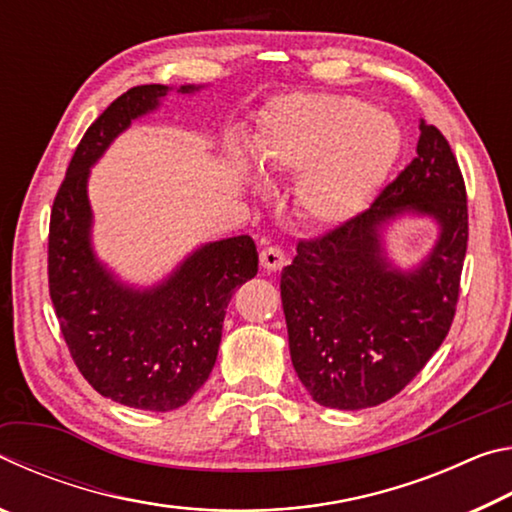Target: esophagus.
Returning <instances> with one entry per match:
<instances>
[{
    "label": "esophagus",
    "instance_id": "1",
    "mask_svg": "<svg viewBox=\"0 0 512 512\" xmlns=\"http://www.w3.org/2000/svg\"><path fill=\"white\" fill-rule=\"evenodd\" d=\"M259 262H262L266 271H280V268L287 264V257H284L282 248L266 246L262 253H259Z\"/></svg>",
    "mask_w": 512,
    "mask_h": 512
}]
</instances>
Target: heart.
<instances>
[{
  "label": "heart",
  "instance_id": "obj_1",
  "mask_svg": "<svg viewBox=\"0 0 512 512\" xmlns=\"http://www.w3.org/2000/svg\"><path fill=\"white\" fill-rule=\"evenodd\" d=\"M400 144L395 119L366 101L291 94L266 108L250 155L266 180L300 173L293 189L300 219L336 225L370 201L395 164Z\"/></svg>",
  "mask_w": 512,
  "mask_h": 512
}]
</instances>
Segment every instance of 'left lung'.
<instances>
[{"label": "left lung", "mask_w": 512, "mask_h": 512, "mask_svg": "<svg viewBox=\"0 0 512 512\" xmlns=\"http://www.w3.org/2000/svg\"><path fill=\"white\" fill-rule=\"evenodd\" d=\"M429 215L439 239L406 272L385 257L383 230ZM467 250V196L458 162L420 119L413 160L366 212L300 241L280 293L291 361L314 402L359 411L391 400L424 368L452 327Z\"/></svg>", "instance_id": "obj_1"}]
</instances>
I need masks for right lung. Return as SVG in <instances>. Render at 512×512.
I'll return each mask as SVG.
<instances>
[{
  "label": "right lung",
  "instance_id": "right-lung-1",
  "mask_svg": "<svg viewBox=\"0 0 512 512\" xmlns=\"http://www.w3.org/2000/svg\"><path fill=\"white\" fill-rule=\"evenodd\" d=\"M169 90L137 85L101 112L76 146L49 223V296L69 354L94 391L142 411L178 409L205 384L228 302L259 262L255 241L239 235L196 248L162 282L137 289L94 255L90 167Z\"/></svg>",
  "mask_w": 512,
  "mask_h": 512
}]
</instances>
